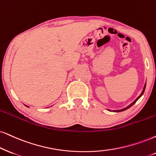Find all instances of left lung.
Here are the masks:
<instances>
[{
  "instance_id": "obj_1",
  "label": "left lung",
  "mask_w": 156,
  "mask_h": 156,
  "mask_svg": "<svg viewBox=\"0 0 156 156\" xmlns=\"http://www.w3.org/2000/svg\"><path fill=\"white\" fill-rule=\"evenodd\" d=\"M145 86H146V84H145V86H144V88H143V91H142V93H141V94H140V96H138V97H137V98H136V99H135V101H134V102H133V103H132V104H130V105H129V106H127V107H126V108H125V109H121V110H117V111H115V112H122V111H125V110H126V109H129V107H130V106H133V104H135V102H136V101H137V100H138V99H139V98H140V96H142V95H143V93H144V91H145Z\"/></svg>"
}]
</instances>
